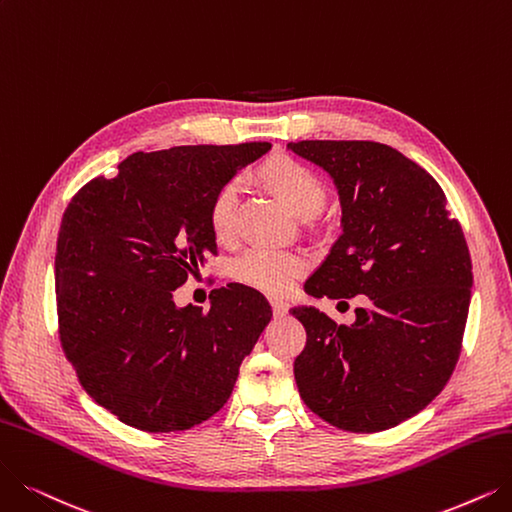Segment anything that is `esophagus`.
<instances>
[{
    "label": "esophagus",
    "instance_id": "esophagus-1",
    "mask_svg": "<svg viewBox=\"0 0 512 512\" xmlns=\"http://www.w3.org/2000/svg\"><path fill=\"white\" fill-rule=\"evenodd\" d=\"M269 302H271V309H273L275 317H283L285 313H288V309H290V304H288V302H285L283 298L271 296V298H269Z\"/></svg>",
    "mask_w": 512,
    "mask_h": 512
}]
</instances>
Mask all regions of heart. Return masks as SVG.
<instances>
[{"label": "heart", "mask_w": 512, "mask_h": 512, "mask_svg": "<svg viewBox=\"0 0 512 512\" xmlns=\"http://www.w3.org/2000/svg\"><path fill=\"white\" fill-rule=\"evenodd\" d=\"M262 178L296 216L311 218L325 203V187L319 176L294 159H273L262 168ZM241 185L229 180L216 191L210 206V227L218 239H231ZM306 258L292 250H273L254 245L239 252L229 262V275L252 290L281 294L290 290L304 273Z\"/></svg>", "instance_id": "heart-1"}]
</instances>
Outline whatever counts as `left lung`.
<instances>
[{
    "mask_svg": "<svg viewBox=\"0 0 512 512\" xmlns=\"http://www.w3.org/2000/svg\"><path fill=\"white\" fill-rule=\"evenodd\" d=\"M288 149L330 174L342 208V235L304 292L370 298L351 325L309 304L290 311L306 330L294 361L300 397L342 431H386L422 412L456 367L473 288L464 233L439 182L393 147L302 140Z\"/></svg>",
    "mask_w": 512,
    "mask_h": 512,
    "instance_id": "obj_1",
    "label": "left lung"
}]
</instances>
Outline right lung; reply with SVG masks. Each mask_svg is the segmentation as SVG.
<instances>
[{
  "mask_svg": "<svg viewBox=\"0 0 512 512\" xmlns=\"http://www.w3.org/2000/svg\"><path fill=\"white\" fill-rule=\"evenodd\" d=\"M269 149L134 153L65 210L54 260L60 342L86 393L138 431H187L214 416L273 317L267 298L239 283L214 290L206 313L172 294L218 254L216 191Z\"/></svg>",
  "mask_w": 512,
  "mask_h": 512,
  "instance_id": "obj_1",
  "label": "right lung"
}]
</instances>
